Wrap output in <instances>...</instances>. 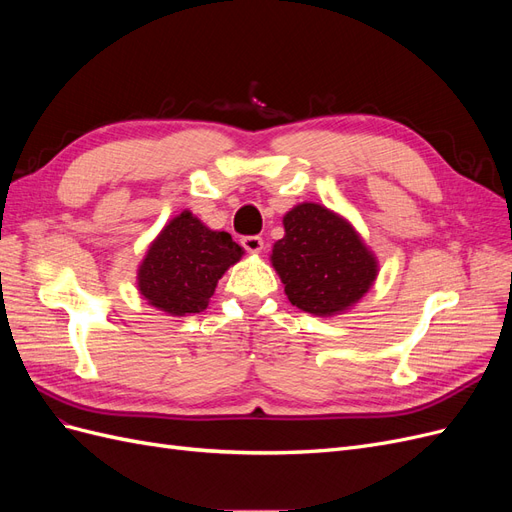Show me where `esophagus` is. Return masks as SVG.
<instances>
[{
    "label": "esophagus",
    "mask_w": 512,
    "mask_h": 512,
    "mask_svg": "<svg viewBox=\"0 0 512 512\" xmlns=\"http://www.w3.org/2000/svg\"><path fill=\"white\" fill-rule=\"evenodd\" d=\"M241 245L245 247V250L247 252H250V254H258V252H262V245H265V241H262L260 237H243L241 239Z\"/></svg>",
    "instance_id": "34e87169"
}]
</instances>
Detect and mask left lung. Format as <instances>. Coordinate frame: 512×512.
<instances>
[{
  "mask_svg": "<svg viewBox=\"0 0 512 512\" xmlns=\"http://www.w3.org/2000/svg\"><path fill=\"white\" fill-rule=\"evenodd\" d=\"M271 265L292 305L314 316H335L359 303L378 277V260L342 215L301 203L284 215Z\"/></svg>",
  "mask_w": 512,
  "mask_h": 512,
  "instance_id": "1",
  "label": "left lung"
}]
</instances>
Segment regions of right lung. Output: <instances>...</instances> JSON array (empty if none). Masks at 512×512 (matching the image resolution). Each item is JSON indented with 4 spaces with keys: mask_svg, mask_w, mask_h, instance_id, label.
<instances>
[{
    "mask_svg": "<svg viewBox=\"0 0 512 512\" xmlns=\"http://www.w3.org/2000/svg\"><path fill=\"white\" fill-rule=\"evenodd\" d=\"M243 247L211 230L190 211L170 220L138 267V292L160 312L188 316L207 309L220 277L239 262Z\"/></svg>",
    "mask_w": 512,
    "mask_h": 512,
    "instance_id": "1",
    "label": "right lung"
}]
</instances>
